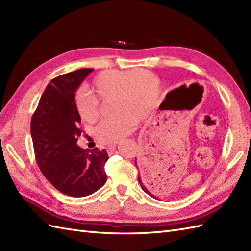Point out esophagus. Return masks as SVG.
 <instances>
[{
  "label": "esophagus",
  "instance_id": "esophagus-1",
  "mask_svg": "<svg viewBox=\"0 0 251 251\" xmlns=\"http://www.w3.org/2000/svg\"><path fill=\"white\" fill-rule=\"evenodd\" d=\"M115 148H116V145H110L106 147V151H108L109 154H112V152L115 150Z\"/></svg>",
  "mask_w": 251,
  "mask_h": 251
}]
</instances>
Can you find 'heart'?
<instances>
[{
	"instance_id": "heart-1",
	"label": "heart",
	"mask_w": 251,
	"mask_h": 251,
	"mask_svg": "<svg viewBox=\"0 0 251 251\" xmlns=\"http://www.w3.org/2000/svg\"><path fill=\"white\" fill-rule=\"evenodd\" d=\"M92 90L81 89L75 97V108L86 122H95L99 114V99L111 100L113 115L101 121L95 137L102 143H115L129 135L138 120H143L158 101L157 77L146 69L106 70L94 78Z\"/></svg>"
}]
</instances>
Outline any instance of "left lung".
Instances as JSON below:
<instances>
[{
    "mask_svg": "<svg viewBox=\"0 0 251 251\" xmlns=\"http://www.w3.org/2000/svg\"><path fill=\"white\" fill-rule=\"evenodd\" d=\"M135 163H136V161H135ZM138 181H139V183L141 185L142 190L145 191L147 194L152 196L153 199H157V197H156L157 194H155V190L153 189L152 182H150V181H148V179L145 177V176H143V175L142 176L138 175Z\"/></svg>",
    "mask_w": 251,
    "mask_h": 251,
    "instance_id": "left-lung-1",
    "label": "left lung"
}]
</instances>
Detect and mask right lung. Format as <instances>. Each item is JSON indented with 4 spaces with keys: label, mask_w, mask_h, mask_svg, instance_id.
Returning <instances> with one entry per match:
<instances>
[{
    "label": "right lung",
    "mask_w": 251,
    "mask_h": 251,
    "mask_svg": "<svg viewBox=\"0 0 251 251\" xmlns=\"http://www.w3.org/2000/svg\"><path fill=\"white\" fill-rule=\"evenodd\" d=\"M94 69H79L52 78L31 120V137L36 163L45 178L72 197L95 193L106 181L105 150L79 148L81 116L75 92Z\"/></svg>",
    "instance_id": "add662e5"
}]
</instances>
